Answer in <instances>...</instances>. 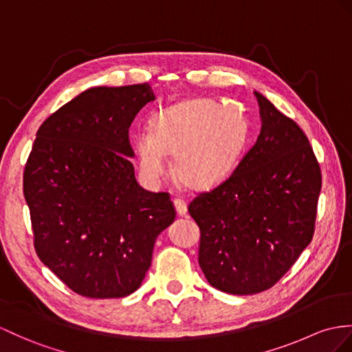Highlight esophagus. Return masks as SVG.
<instances>
[{"mask_svg": "<svg viewBox=\"0 0 352 352\" xmlns=\"http://www.w3.org/2000/svg\"><path fill=\"white\" fill-rule=\"evenodd\" d=\"M175 208H176V210H177V215H181V217H185V215H186L188 208H186L185 200H182V199H175Z\"/></svg>", "mask_w": 352, "mask_h": 352, "instance_id": "34e87169", "label": "esophagus"}]
</instances>
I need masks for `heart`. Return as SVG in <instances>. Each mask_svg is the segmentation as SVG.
<instances>
[{
    "instance_id": "heart-1",
    "label": "heart",
    "mask_w": 352,
    "mask_h": 352,
    "mask_svg": "<svg viewBox=\"0 0 352 352\" xmlns=\"http://www.w3.org/2000/svg\"><path fill=\"white\" fill-rule=\"evenodd\" d=\"M237 111L213 101H186L153 118L152 133L134 137L142 177L160 185L168 176L166 153H175L176 175L188 186H209L227 173L243 140Z\"/></svg>"
}]
</instances>
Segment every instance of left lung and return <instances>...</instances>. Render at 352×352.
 <instances>
[{"mask_svg": "<svg viewBox=\"0 0 352 352\" xmlns=\"http://www.w3.org/2000/svg\"><path fill=\"white\" fill-rule=\"evenodd\" d=\"M261 133L233 173L197 194L199 264L212 287L248 296L269 289L312 242L321 167L293 119L255 92Z\"/></svg>", "mask_w": 352, "mask_h": 352, "instance_id": "obj_1", "label": "left lung"}]
</instances>
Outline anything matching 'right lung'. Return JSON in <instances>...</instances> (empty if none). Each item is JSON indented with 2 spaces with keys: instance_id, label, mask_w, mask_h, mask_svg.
Instances as JSON below:
<instances>
[{
  "instance_id": "add662e5",
  "label": "right lung",
  "mask_w": 352,
  "mask_h": 352,
  "mask_svg": "<svg viewBox=\"0 0 352 352\" xmlns=\"http://www.w3.org/2000/svg\"><path fill=\"white\" fill-rule=\"evenodd\" d=\"M152 100L149 83L82 92L40 125L25 164L36 252L83 297L134 293L176 218L170 194L143 190L130 161L128 128Z\"/></svg>"
}]
</instances>
